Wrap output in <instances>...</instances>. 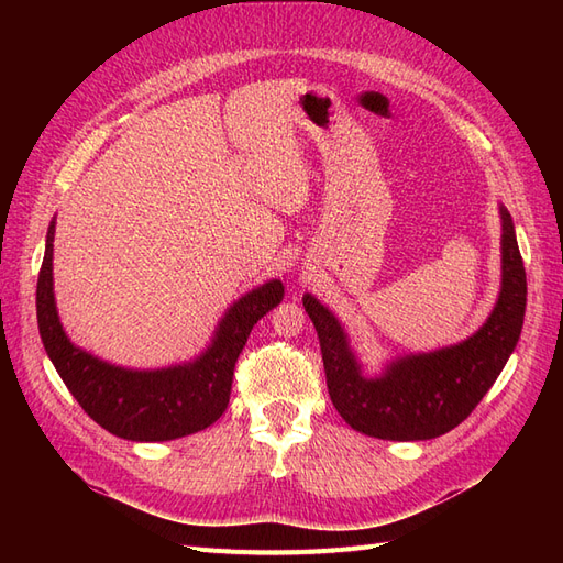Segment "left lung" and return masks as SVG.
Returning a JSON list of instances; mask_svg holds the SVG:
<instances>
[{
    "label": "left lung",
    "mask_w": 563,
    "mask_h": 563,
    "mask_svg": "<svg viewBox=\"0 0 563 563\" xmlns=\"http://www.w3.org/2000/svg\"><path fill=\"white\" fill-rule=\"evenodd\" d=\"M503 218V286L484 327L467 340L391 362L378 378H364L338 319L310 294L302 296L327 371L335 411L352 430L389 441L434 439L457 428L484 399L515 352L526 312V269L512 216Z\"/></svg>",
    "instance_id": "1"
}]
</instances>
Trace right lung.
Returning <instances> with one entry per match:
<instances>
[{"label":"right lung","mask_w":563,"mask_h":563,"mask_svg":"<svg viewBox=\"0 0 563 563\" xmlns=\"http://www.w3.org/2000/svg\"><path fill=\"white\" fill-rule=\"evenodd\" d=\"M54 232L56 220H51L37 279V323L48 360L84 411L110 434L131 441H168L213 424L228 408L236 356L253 323L284 298L282 282L272 279L236 300L195 362L129 371L100 362L65 335L54 300Z\"/></svg>","instance_id":"add662e5"}]
</instances>
